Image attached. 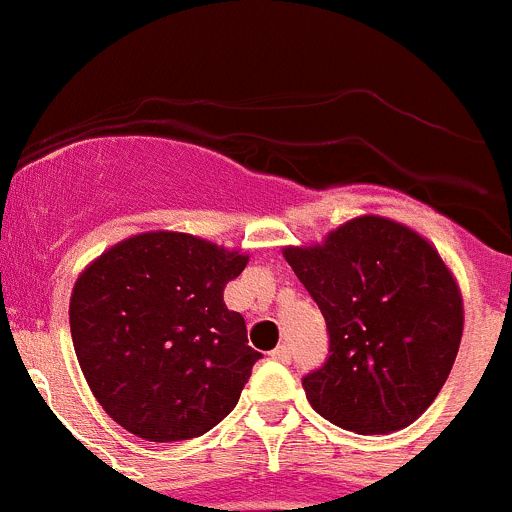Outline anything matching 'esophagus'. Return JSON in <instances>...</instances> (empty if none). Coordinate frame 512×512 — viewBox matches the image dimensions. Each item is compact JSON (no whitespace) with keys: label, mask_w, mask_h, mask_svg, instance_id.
<instances>
[{"label":"esophagus","mask_w":512,"mask_h":512,"mask_svg":"<svg viewBox=\"0 0 512 512\" xmlns=\"http://www.w3.org/2000/svg\"><path fill=\"white\" fill-rule=\"evenodd\" d=\"M272 361H280V364H290V348L288 346H278L275 351H270Z\"/></svg>","instance_id":"esophagus-1"}]
</instances>
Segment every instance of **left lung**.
Wrapping results in <instances>:
<instances>
[{"label": "left lung", "instance_id": "8db88e82", "mask_svg": "<svg viewBox=\"0 0 512 512\" xmlns=\"http://www.w3.org/2000/svg\"><path fill=\"white\" fill-rule=\"evenodd\" d=\"M283 257L318 303L331 356L303 379L341 429L389 434L422 417L460 351L465 308L437 247L407 224L361 214Z\"/></svg>", "mask_w": 512, "mask_h": 512}]
</instances>
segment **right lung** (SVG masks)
I'll return each mask as SVG.
<instances>
[{"instance_id": "1", "label": "right lung", "mask_w": 512, "mask_h": 512, "mask_svg": "<svg viewBox=\"0 0 512 512\" xmlns=\"http://www.w3.org/2000/svg\"><path fill=\"white\" fill-rule=\"evenodd\" d=\"M250 257L186 232L133 234L78 275L70 333L90 391L113 422L179 442L234 409L257 358L224 285Z\"/></svg>"}]
</instances>
